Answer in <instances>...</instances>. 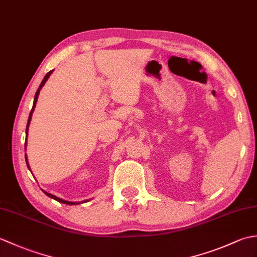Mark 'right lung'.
<instances>
[{
	"instance_id": "obj_1",
	"label": "right lung",
	"mask_w": 257,
	"mask_h": 257,
	"mask_svg": "<svg viewBox=\"0 0 257 257\" xmlns=\"http://www.w3.org/2000/svg\"><path fill=\"white\" fill-rule=\"evenodd\" d=\"M52 73H53V70H51V72H48V73L45 75L44 79L42 80V83H41L40 87H38V89H37L36 94H35V97H34V102H33L32 110H31V112H30L29 120H27V124H26V141H25V150H26V144H27V133H29V125H30V123H31V119H32V114H33V111H34L35 106H36V102H37V98H38V95H40V91H41V89H42V87L45 85L46 80L48 79V77H50V76H51V74H52ZM25 160H26V165H27V168L30 169V166H29V161H27V157H26V155H25ZM30 170H31V169H30ZM43 192H44V193H45L47 196H50V198H52V199H54V200H56V201H58V202H61V203H64V204H69V205H73V204H78V203H79V202H69V201H65V200H63V199H59V198H57V196H55V195H53V194H51V193H47L46 191H44V190H43ZM83 202H87V201H81V203H83Z\"/></svg>"
}]
</instances>
